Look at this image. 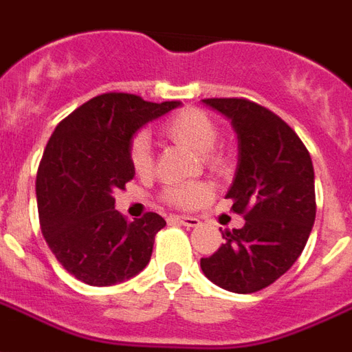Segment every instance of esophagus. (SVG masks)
I'll use <instances>...</instances> for the list:
<instances>
[{"label": "esophagus", "instance_id": "obj_1", "mask_svg": "<svg viewBox=\"0 0 352 352\" xmlns=\"http://www.w3.org/2000/svg\"><path fill=\"white\" fill-rule=\"evenodd\" d=\"M173 223H178V224H184V226H187V228H192V226H197L200 221L198 219H195V217H186V215H170L168 217Z\"/></svg>", "mask_w": 352, "mask_h": 352}]
</instances>
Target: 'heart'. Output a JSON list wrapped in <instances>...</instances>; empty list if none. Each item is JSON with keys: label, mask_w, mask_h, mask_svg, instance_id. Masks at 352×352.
<instances>
[{"label": "heart", "mask_w": 352, "mask_h": 352, "mask_svg": "<svg viewBox=\"0 0 352 352\" xmlns=\"http://www.w3.org/2000/svg\"><path fill=\"white\" fill-rule=\"evenodd\" d=\"M161 133L168 141L191 150L195 154H202V160L213 173H221L226 166L224 155L215 150L219 142V128L215 120L206 111L198 107H184L161 124ZM129 163L137 174H146L152 166L150 144L146 133H135L128 148ZM211 189L206 184H189V186H170L163 191V200L174 208H197L208 202Z\"/></svg>", "instance_id": "heart-1"}]
</instances>
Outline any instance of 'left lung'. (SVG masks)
Returning a JSON list of instances; mask_svg holds the SVG:
<instances>
[{
    "instance_id": "obj_1",
    "label": "left lung",
    "mask_w": 352,
    "mask_h": 352,
    "mask_svg": "<svg viewBox=\"0 0 352 352\" xmlns=\"http://www.w3.org/2000/svg\"><path fill=\"white\" fill-rule=\"evenodd\" d=\"M232 120L239 163L226 198L245 219L202 258L208 278L234 293H254L286 273L305 250L316 221L314 165L305 142L278 115L247 98H206Z\"/></svg>"
}]
</instances>
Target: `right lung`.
I'll list each match as a JSON object with an SVG mask.
<instances>
[{
  "mask_svg": "<svg viewBox=\"0 0 352 352\" xmlns=\"http://www.w3.org/2000/svg\"><path fill=\"white\" fill-rule=\"evenodd\" d=\"M178 105L105 92L63 118L44 148L35 184L42 236L60 265L89 286L131 278L150 261L165 219L148 211L128 221L113 195L135 176L128 155L133 133Z\"/></svg>",
  "mask_w": 352,
  "mask_h": 352,
  "instance_id": "add662e5",
  "label": "right lung"
}]
</instances>
